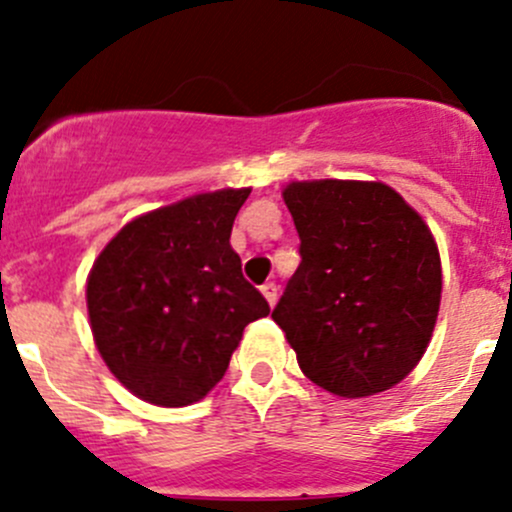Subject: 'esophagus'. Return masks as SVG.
<instances>
[{"label":"esophagus","instance_id":"34e87169","mask_svg":"<svg viewBox=\"0 0 512 512\" xmlns=\"http://www.w3.org/2000/svg\"><path fill=\"white\" fill-rule=\"evenodd\" d=\"M260 289H262V294H265V299L270 302V307H272V304L277 302V285H275V282H265V285H262Z\"/></svg>","mask_w":512,"mask_h":512}]
</instances>
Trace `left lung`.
Here are the masks:
<instances>
[{
    "mask_svg": "<svg viewBox=\"0 0 512 512\" xmlns=\"http://www.w3.org/2000/svg\"><path fill=\"white\" fill-rule=\"evenodd\" d=\"M282 198L302 262L272 319L299 369L344 399L391 389L436 327L441 257L431 230L384 183L304 180Z\"/></svg>",
    "mask_w": 512,
    "mask_h": 512,
    "instance_id": "left-lung-1",
    "label": "left lung"
}]
</instances>
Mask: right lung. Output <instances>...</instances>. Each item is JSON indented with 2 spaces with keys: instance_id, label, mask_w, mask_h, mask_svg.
I'll list each match as a JSON object with an SVG mask.
<instances>
[{
  "instance_id": "right-lung-1",
  "label": "right lung",
  "mask_w": 512,
  "mask_h": 512,
  "mask_svg": "<svg viewBox=\"0 0 512 512\" xmlns=\"http://www.w3.org/2000/svg\"><path fill=\"white\" fill-rule=\"evenodd\" d=\"M250 188L215 190L131 220L86 285L91 332L111 374L138 399L188 406L225 376L242 332L270 304L230 247Z\"/></svg>"
}]
</instances>
